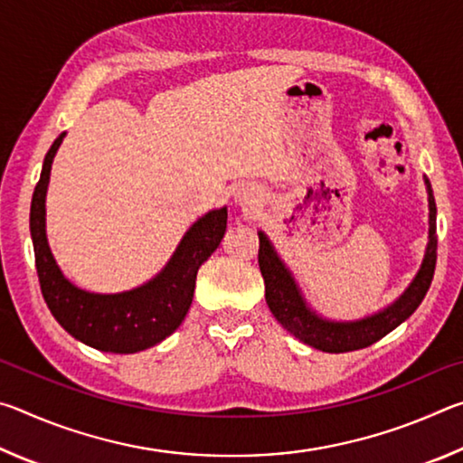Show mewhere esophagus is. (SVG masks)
Segmentation results:
<instances>
[{
  "instance_id": "34e87169",
  "label": "esophagus",
  "mask_w": 463,
  "mask_h": 463,
  "mask_svg": "<svg viewBox=\"0 0 463 463\" xmlns=\"http://www.w3.org/2000/svg\"><path fill=\"white\" fill-rule=\"evenodd\" d=\"M234 200L239 202V206H245V208H255L257 203L261 202V194L255 190V187H241V190L237 192V195H234Z\"/></svg>"
}]
</instances>
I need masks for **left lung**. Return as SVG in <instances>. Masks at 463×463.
I'll use <instances>...</instances> for the list:
<instances>
[{"label":"left lung","mask_w":463,"mask_h":463,"mask_svg":"<svg viewBox=\"0 0 463 463\" xmlns=\"http://www.w3.org/2000/svg\"><path fill=\"white\" fill-rule=\"evenodd\" d=\"M422 179H425L429 195V239L420 268L394 302L364 318L333 320L312 308L294 279V273L278 255L268 234L257 231L260 234V269L265 281V300H268L271 315L289 335H294L296 339L310 345V347L326 351V354H345V351L370 347L382 336L394 331L398 325H402L419 308L430 286V279H433L437 263V206L430 182L427 177Z\"/></svg>","instance_id":"1"}]
</instances>
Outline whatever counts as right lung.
<instances>
[{
  "label": "right lung",
  "instance_id": "right-lung-1",
  "mask_svg": "<svg viewBox=\"0 0 463 463\" xmlns=\"http://www.w3.org/2000/svg\"><path fill=\"white\" fill-rule=\"evenodd\" d=\"M65 135H59L44 156L30 206V234L44 302L57 323L77 341L106 354H138L167 339L184 323L200 265L224 237L226 206L200 216L185 231L165 268L143 286L116 294L81 289L61 271L46 239V190L54 155Z\"/></svg>",
  "mask_w": 463,
  "mask_h": 463
}]
</instances>
